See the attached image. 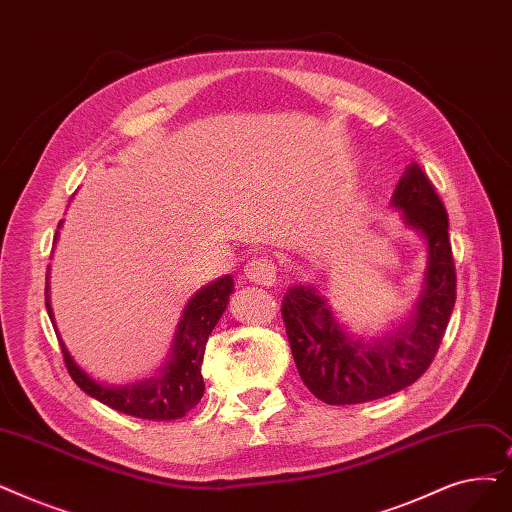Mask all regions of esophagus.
Segmentation results:
<instances>
[{"mask_svg":"<svg viewBox=\"0 0 512 512\" xmlns=\"http://www.w3.org/2000/svg\"><path fill=\"white\" fill-rule=\"evenodd\" d=\"M244 276L261 286H272L276 282V268L268 257H253L244 265Z\"/></svg>","mask_w":512,"mask_h":512,"instance_id":"1","label":"esophagus"}]
</instances>
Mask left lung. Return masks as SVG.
<instances>
[{
	"mask_svg": "<svg viewBox=\"0 0 512 512\" xmlns=\"http://www.w3.org/2000/svg\"><path fill=\"white\" fill-rule=\"evenodd\" d=\"M391 205L427 242V270L412 316L389 335L364 341L349 335L326 297L311 284H295L282 299L286 337L301 381L322 402H372L416 383L431 366L456 303V268L448 213L429 177L412 163Z\"/></svg>",
	"mask_w": 512,
	"mask_h": 512,
	"instance_id": "left-lung-1",
	"label": "left lung"
}]
</instances>
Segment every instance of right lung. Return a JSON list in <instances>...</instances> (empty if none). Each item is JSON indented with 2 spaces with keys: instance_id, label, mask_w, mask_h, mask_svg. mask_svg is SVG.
Returning a JSON list of instances; mask_svg holds the SVG:
<instances>
[{
  "instance_id": "add662e5",
  "label": "right lung",
  "mask_w": 512,
  "mask_h": 512,
  "mask_svg": "<svg viewBox=\"0 0 512 512\" xmlns=\"http://www.w3.org/2000/svg\"><path fill=\"white\" fill-rule=\"evenodd\" d=\"M56 240L58 230L54 236V244ZM232 293V276L217 278L215 282L203 286L201 291L188 301L182 320L175 330L169 360L157 372V376L121 387L102 385L96 379H92L81 366H77L69 349L64 347L58 335V328L54 324V314L50 305V284H46V307L56 335L60 339L66 370H69L71 379L79 385V389L98 399L104 406L129 416L146 420H175L186 416L198 402H201V397L205 393V383L201 374L205 345L209 341L211 330L217 326L219 318L224 316Z\"/></svg>"
}]
</instances>
